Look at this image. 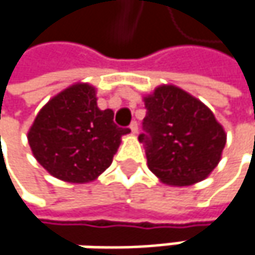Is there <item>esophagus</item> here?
<instances>
[{
	"label": "esophagus",
	"mask_w": 255,
	"mask_h": 255,
	"mask_svg": "<svg viewBox=\"0 0 255 255\" xmlns=\"http://www.w3.org/2000/svg\"><path fill=\"white\" fill-rule=\"evenodd\" d=\"M129 129H131V132H138V124H137V121H132L131 124H129Z\"/></svg>",
	"instance_id": "obj_1"
}]
</instances>
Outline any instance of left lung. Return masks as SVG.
Listing matches in <instances>:
<instances>
[{
	"instance_id": "left-lung-1",
	"label": "left lung",
	"mask_w": 255,
	"mask_h": 255,
	"mask_svg": "<svg viewBox=\"0 0 255 255\" xmlns=\"http://www.w3.org/2000/svg\"><path fill=\"white\" fill-rule=\"evenodd\" d=\"M144 106L138 140L160 181L191 185L216 168L226 134L206 105L175 86H160L144 98Z\"/></svg>"
}]
</instances>
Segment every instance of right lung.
Here are the masks:
<instances>
[{"label":"right lung","mask_w":255,"mask_h":255,"mask_svg":"<svg viewBox=\"0 0 255 255\" xmlns=\"http://www.w3.org/2000/svg\"><path fill=\"white\" fill-rule=\"evenodd\" d=\"M129 128L101 111L92 86L74 84L52 98L37 114L27 138L37 162L55 178L83 184L96 179L112 163L121 135Z\"/></svg>","instance_id":"1"}]
</instances>
